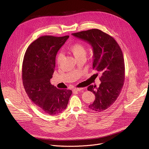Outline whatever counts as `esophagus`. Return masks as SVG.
<instances>
[{
	"label": "esophagus",
	"mask_w": 149,
	"mask_h": 149,
	"mask_svg": "<svg viewBox=\"0 0 149 149\" xmlns=\"http://www.w3.org/2000/svg\"><path fill=\"white\" fill-rule=\"evenodd\" d=\"M83 89V88H74V89H73V92H79V91H81Z\"/></svg>",
	"instance_id": "1"
}]
</instances>
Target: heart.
Listing matches in <instances>:
<instances>
[{"label":"heart","instance_id":"b5f03b06","mask_svg":"<svg viewBox=\"0 0 149 149\" xmlns=\"http://www.w3.org/2000/svg\"><path fill=\"white\" fill-rule=\"evenodd\" d=\"M68 50L74 55L76 59L81 57H85L86 55V49L84 45L80 42H76L68 48ZM63 55L61 53L57 54L56 61L57 64H60L62 61Z\"/></svg>","mask_w":149,"mask_h":149}]
</instances>
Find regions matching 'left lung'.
I'll use <instances>...</instances> for the list:
<instances>
[{"label":"left lung","instance_id":"1","mask_svg":"<svg viewBox=\"0 0 149 149\" xmlns=\"http://www.w3.org/2000/svg\"><path fill=\"white\" fill-rule=\"evenodd\" d=\"M72 35L92 47L93 69L101 73V83L97 88L93 85L87 87L95 95L93 103L88 107L95 111H104L116 101L124 84L125 68L122 49L112 36L97 29Z\"/></svg>","mask_w":149,"mask_h":149}]
</instances>
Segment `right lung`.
Wrapping results in <instances>:
<instances>
[{"label":"right lung","mask_w":149,"mask_h":149,"mask_svg":"<svg viewBox=\"0 0 149 149\" xmlns=\"http://www.w3.org/2000/svg\"><path fill=\"white\" fill-rule=\"evenodd\" d=\"M69 36L39 37L29 46L22 68V79L29 97L44 113L54 116L65 110L72 91L52 85L57 52Z\"/></svg>","instance_id":"right-lung-1"}]
</instances>
